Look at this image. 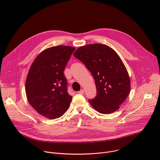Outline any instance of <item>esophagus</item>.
I'll use <instances>...</instances> for the list:
<instances>
[{
    "mask_svg": "<svg viewBox=\"0 0 160 160\" xmlns=\"http://www.w3.org/2000/svg\"><path fill=\"white\" fill-rule=\"evenodd\" d=\"M78 93H79V94H83L84 93V90L83 89L80 90V91L78 92Z\"/></svg>",
    "mask_w": 160,
    "mask_h": 160,
    "instance_id": "obj_1",
    "label": "esophagus"
}]
</instances>
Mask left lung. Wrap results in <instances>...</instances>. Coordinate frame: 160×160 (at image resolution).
I'll list each match as a JSON object with an SVG mask.
<instances>
[{"mask_svg":"<svg viewBox=\"0 0 160 160\" xmlns=\"http://www.w3.org/2000/svg\"><path fill=\"white\" fill-rule=\"evenodd\" d=\"M73 55L93 77L97 95L88 100L90 105L101 114L118 111L131 90L128 72L118 53L107 45L95 43L79 47Z\"/></svg>","mask_w":160,"mask_h":160,"instance_id":"left-lung-1","label":"left lung"}]
</instances>
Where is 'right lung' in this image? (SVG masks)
<instances>
[{"mask_svg": "<svg viewBox=\"0 0 160 160\" xmlns=\"http://www.w3.org/2000/svg\"><path fill=\"white\" fill-rule=\"evenodd\" d=\"M75 49L69 46L47 48L29 70L25 87L28 100L39 114L49 119L63 116L72 101L64 70Z\"/></svg>", "mask_w": 160, "mask_h": 160, "instance_id": "add662e5", "label": "right lung"}]
</instances>
